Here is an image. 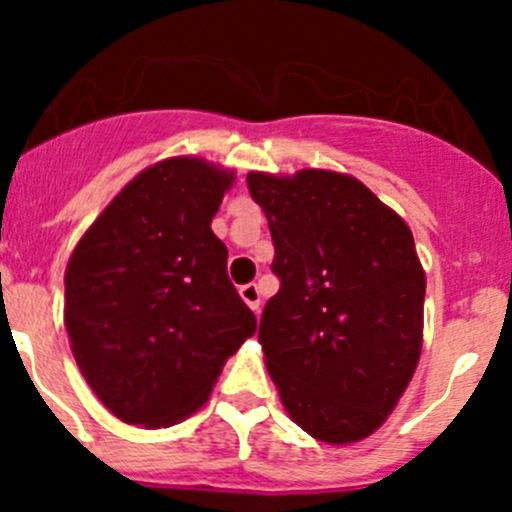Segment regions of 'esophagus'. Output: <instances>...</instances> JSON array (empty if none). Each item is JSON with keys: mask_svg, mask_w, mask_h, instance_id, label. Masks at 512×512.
Returning a JSON list of instances; mask_svg holds the SVG:
<instances>
[{"mask_svg": "<svg viewBox=\"0 0 512 512\" xmlns=\"http://www.w3.org/2000/svg\"><path fill=\"white\" fill-rule=\"evenodd\" d=\"M240 297L245 299L247 307L252 309V312H260V287L255 285V282H250V285H242L240 287Z\"/></svg>", "mask_w": 512, "mask_h": 512, "instance_id": "34e87169", "label": "esophagus"}]
</instances>
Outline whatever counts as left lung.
Masks as SVG:
<instances>
[{"mask_svg":"<svg viewBox=\"0 0 512 512\" xmlns=\"http://www.w3.org/2000/svg\"><path fill=\"white\" fill-rule=\"evenodd\" d=\"M280 280L257 339L280 399L324 443L374 433L414 376L426 275L409 225L352 175H247Z\"/></svg>","mask_w":512,"mask_h":512,"instance_id":"1","label":"left lung"}]
</instances>
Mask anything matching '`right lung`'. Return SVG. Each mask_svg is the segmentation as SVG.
<instances>
[{
  "label": "right lung",
  "mask_w": 512,
  "mask_h": 512,
  "mask_svg": "<svg viewBox=\"0 0 512 512\" xmlns=\"http://www.w3.org/2000/svg\"><path fill=\"white\" fill-rule=\"evenodd\" d=\"M232 173L170 158L131 180L66 267L64 324L81 374L113 416L173 426L205 404L257 329L210 230Z\"/></svg>",
  "instance_id": "right-lung-1"
}]
</instances>
